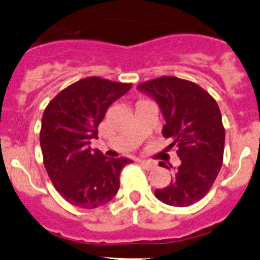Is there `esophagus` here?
Returning a JSON list of instances; mask_svg holds the SVG:
<instances>
[{
	"label": "esophagus",
	"instance_id": "34e87169",
	"mask_svg": "<svg viewBox=\"0 0 260 260\" xmlns=\"http://www.w3.org/2000/svg\"><path fill=\"white\" fill-rule=\"evenodd\" d=\"M140 162L141 165H142L145 169H147V170H152V169L155 168V164L150 160H140Z\"/></svg>",
	"mask_w": 260,
	"mask_h": 260
}]
</instances>
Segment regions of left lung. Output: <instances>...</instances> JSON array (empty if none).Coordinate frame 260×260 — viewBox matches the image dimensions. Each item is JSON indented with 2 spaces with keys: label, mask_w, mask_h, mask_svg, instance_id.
<instances>
[{
  "label": "left lung",
  "mask_w": 260,
  "mask_h": 260,
  "mask_svg": "<svg viewBox=\"0 0 260 260\" xmlns=\"http://www.w3.org/2000/svg\"><path fill=\"white\" fill-rule=\"evenodd\" d=\"M160 107L165 125L164 137L178 148L180 165L174 169L171 183L156 189L158 201L174 207H188L210 191L221 170L225 128L220 108L206 90L194 82L162 76L137 86ZM160 166L173 169L165 162Z\"/></svg>",
  "instance_id": "left-lung-1"
}]
</instances>
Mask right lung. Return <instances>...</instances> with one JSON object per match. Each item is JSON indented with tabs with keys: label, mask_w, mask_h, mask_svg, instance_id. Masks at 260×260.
Listing matches in <instances>:
<instances>
[{
	"label": "right lung",
	"mask_w": 260,
	"mask_h": 260,
	"mask_svg": "<svg viewBox=\"0 0 260 260\" xmlns=\"http://www.w3.org/2000/svg\"><path fill=\"white\" fill-rule=\"evenodd\" d=\"M131 84L86 77L70 85L45 108L40 147L45 170L67 202L96 208L113 200L127 157L108 158L90 147L108 108L129 91Z\"/></svg>",
	"instance_id": "right-lung-1"
}]
</instances>
